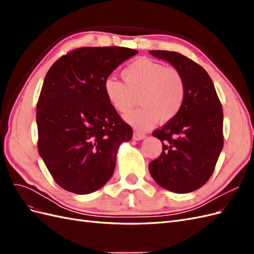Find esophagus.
I'll use <instances>...</instances> for the list:
<instances>
[{
  "label": "esophagus",
  "mask_w": 254,
  "mask_h": 254,
  "mask_svg": "<svg viewBox=\"0 0 254 254\" xmlns=\"http://www.w3.org/2000/svg\"><path fill=\"white\" fill-rule=\"evenodd\" d=\"M145 136H146L145 133H142V132H139V131H133L132 139L134 141H141V140L145 139Z\"/></svg>",
  "instance_id": "34e87169"
}]
</instances>
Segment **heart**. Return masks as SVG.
I'll use <instances>...</instances> for the list:
<instances>
[{
  "label": "heart",
  "instance_id": "b5f03b06",
  "mask_svg": "<svg viewBox=\"0 0 254 254\" xmlns=\"http://www.w3.org/2000/svg\"><path fill=\"white\" fill-rule=\"evenodd\" d=\"M125 84L114 77L104 82V92L114 111L126 113L139 96L141 107L125 115L128 124L145 130L161 119L170 122L177 117L186 97V82L174 67L148 58H140L124 68Z\"/></svg>",
  "mask_w": 254,
  "mask_h": 254
}]
</instances>
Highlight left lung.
Here are the masks:
<instances>
[{
  "mask_svg": "<svg viewBox=\"0 0 254 254\" xmlns=\"http://www.w3.org/2000/svg\"><path fill=\"white\" fill-rule=\"evenodd\" d=\"M149 54L170 63L186 82V97L179 113L152 133L162 142V152L149 163V173L167 190L190 193L210 179L222 150V107L203 67L177 52Z\"/></svg>",
  "mask_w": 254,
  "mask_h": 254,
  "instance_id": "1",
  "label": "left lung"
}]
</instances>
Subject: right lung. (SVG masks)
Instances as JSON below:
<instances>
[{"mask_svg":"<svg viewBox=\"0 0 254 254\" xmlns=\"http://www.w3.org/2000/svg\"><path fill=\"white\" fill-rule=\"evenodd\" d=\"M137 51L80 48L54 64L37 104L38 150L54 180L65 190L87 195L113 175L117 153L132 129L109 105L104 82Z\"/></svg>","mask_w":254,"mask_h":254,"instance_id":"1","label":"right lung"}]
</instances>
